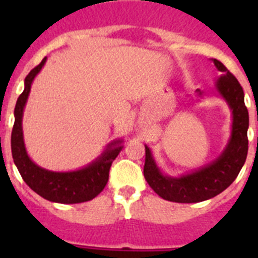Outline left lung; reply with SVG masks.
Here are the masks:
<instances>
[{"instance_id": "1", "label": "left lung", "mask_w": 258, "mask_h": 258, "mask_svg": "<svg viewBox=\"0 0 258 258\" xmlns=\"http://www.w3.org/2000/svg\"><path fill=\"white\" fill-rule=\"evenodd\" d=\"M221 72L214 84V94L222 98L231 112V132L225 149L213 161L186 174L168 175L155 160L149 146L145 145L146 161L143 174L150 187L163 199L174 203H199L217 197L235 181L248 152L249 116L244 104V92L238 80L217 59H211ZM208 94L197 89V101Z\"/></svg>"}]
</instances>
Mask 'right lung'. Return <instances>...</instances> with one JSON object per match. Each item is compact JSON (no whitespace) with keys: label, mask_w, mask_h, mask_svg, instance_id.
Here are the masks:
<instances>
[{"label":"right lung","mask_w":258,"mask_h":258,"mask_svg":"<svg viewBox=\"0 0 258 258\" xmlns=\"http://www.w3.org/2000/svg\"><path fill=\"white\" fill-rule=\"evenodd\" d=\"M46 56L40 64L27 75L24 80V90L18 98L14 109L13 133H11V154L22 178L32 190L49 202L60 204H76L89 202L102 192L108 181L109 168L112 161L124 147V140L117 138L106 146L102 154L92 163L76 170L54 172L45 169L29 157L23 134V115L33 80L41 72L46 63Z\"/></svg>","instance_id":"right-lung-1"}]
</instances>
